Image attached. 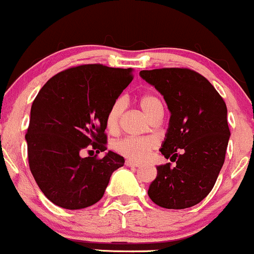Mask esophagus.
<instances>
[{"label":"esophagus","instance_id":"34e87169","mask_svg":"<svg viewBox=\"0 0 254 254\" xmlns=\"http://www.w3.org/2000/svg\"><path fill=\"white\" fill-rule=\"evenodd\" d=\"M125 165L129 166V168H140V165H138V164L132 163V161H130V160L125 161Z\"/></svg>","mask_w":254,"mask_h":254}]
</instances>
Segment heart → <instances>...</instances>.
<instances>
[{"instance_id": "obj_1", "label": "heart", "mask_w": 254, "mask_h": 254, "mask_svg": "<svg viewBox=\"0 0 254 254\" xmlns=\"http://www.w3.org/2000/svg\"><path fill=\"white\" fill-rule=\"evenodd\" d=\"M140 106L146 116L150 119L153 114L160 110L161 102L157 96L152 95V94H144L138 100ZM125 105L122 99L116 100L112 106L108 110L107 117H106V125L110 130H116L119 124V119L124 111ZM116 148L121 154L124 155L125 158L130 159V160L136 161H143L148 158L153 149L155 148V142L152 138H143V137H127L123 138L116 144Z\"/></svg>"}]
</instances>
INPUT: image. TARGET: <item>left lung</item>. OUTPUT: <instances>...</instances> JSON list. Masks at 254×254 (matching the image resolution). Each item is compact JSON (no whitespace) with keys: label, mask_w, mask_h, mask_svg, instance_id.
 I'll return each mask as SVG.
<instances>
[{"label":"left lung","mask_w":254,"mask_h":254,"mask_svg":"<svg viewBox=\"0 0 254 254\" xmlns=\"http://www.w3.org/2000/svg\"><path fill=\"white\" fill-rule=\"evenodd\" d=\"M140 76L164 96L170 111L160 152L176 161L157 166L148 195L164 208L199 204L212 190L224 164L230 131L227 105L213 85L188 68H157Z\"/></svg>","instance_id":"1"}]
</instances>
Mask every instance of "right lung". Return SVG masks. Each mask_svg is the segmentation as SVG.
Returning <instances> with one entry per match:
<instances>
[{"instance_id": "right-lung-1", "label": "right lung", "mask_w": 254, "mask_h": 254, "mask_svg": "<svg viewBox=\"0 0 254 254\" xmlns=\"http://www.w3.org/2000/svg\"><path fill=\"white\" fill-rule=\"evenodd\" d=\"M132 71L77 66L55 74L37 94L25 140L32 176L53 204L66 210L96 204L113 172L124 165V158L111 150L101 159L80 153L107 149L106 117Z\"/></svg>"}]
</instances>
